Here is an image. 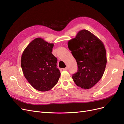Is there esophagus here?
<instances>
[{
    "instance_id": "esophagus-1",
    "label": "esophagus",
    "mask_w": 124,
    "mask_h": 124,
    "mask_svg": "<svg viewBox=\"0 0 124 124\" xmlns=\"http://www.w3.org/2000/svg\"><path fill=\"white\" fill-rule=\"evenodd\" d=\"M63 70H64V71H68V68H64L63 69Z\"/></svg>"
}]
</instances>
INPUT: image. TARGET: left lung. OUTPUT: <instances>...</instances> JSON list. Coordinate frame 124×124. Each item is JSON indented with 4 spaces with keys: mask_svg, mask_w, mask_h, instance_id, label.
Returning a JSON list of instances; mask_svg holds the SVG:
<instances>
[{
    "mask_svg": "<svg viewBox=\"0 0 124 124\" xmlns=\"http://www.w3.org/2000/svg\"><path fill=\"white\" fill-rule=\"evenodd\" d=\"M68 47L77 62L78 70L72 75L77 86L84 89L94 86L103 77L107 63L104 44L86 30L78 33L70 40Z\"/></svg>",
    "mask_w": 124,
    "mask_h": 124,
    "instance_id": "1",
    "label": "left lung"
}]
</instances>
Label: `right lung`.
<instances>
[{
  "instance_id": "right-lung-1",
  "label": "right lung",
  "mask_w": 124,
  "mask_h": 124,
  "mask_svg": "<svg viewBox=\"0 0 124 124\" xmlns=\"http://www.w3.org/2000/svg\"><path fill=\"white\" fill-rule=\"evenodd\" d=\"M53 43L38 38L28 44L23 52L21 66L24 77L35 89L49 91L58 83L60 71L58 60L52 53Z\"/></svg>"
}]
</instances>
